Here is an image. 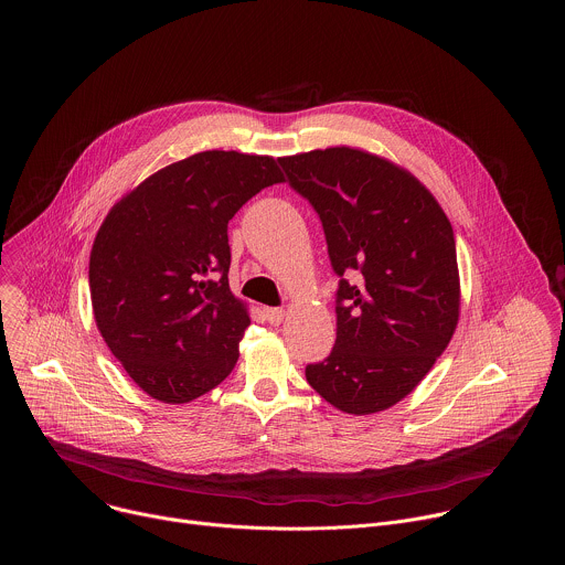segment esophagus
<instances>
[{
	"instance_id": "esophagus-1",
	"label": "esophagus",
	"mask_w": 565,
	"mask_h": 565,
	"mask_svg": "<svg viewBox=\"0 0 565 565\" xmlns=\"http://www.w3.org/2000/svg\"><path fill=\"white\" fill-rule=\"evenodd\" d=\"M265 318L271 326H278L285 320V311L282 309H265Z\"/></svg>"
}]
</instances>
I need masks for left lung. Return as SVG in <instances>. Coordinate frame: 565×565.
Returning a JSON list of instances; mask_svg holds the SVG:
<instances>
[{"instance_id":"8db88e82","label":"left lung","mask_w":565,"mask_h":565,"mask_svg":"<svg viewBox=\"0 0 565 565\" xmlns=\"http://www.w3.org/2000/svg\"><path fill=\"white\" fill-rule=\"evenodd\" d=\"M322 220L339 276L337 339L309 385L350 415L406 398L448 348L461 313L450 220L401 164L337 146L278 159Z\"/></svg>"}]
</instances>
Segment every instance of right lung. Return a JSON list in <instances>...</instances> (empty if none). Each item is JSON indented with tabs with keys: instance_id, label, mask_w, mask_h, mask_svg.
Returning a JSON list of instances; mask_svg holds the SVG:
<instances>
[{
	"instance_id": "add662e5",
	"label": "right lung",
	"mask_w": 565,
	"mask_h": 565,
	"mask_svg": "<svg viewBox=\"0 0 565 565\" xmlns=\"http://www.w3.org/2000/svg\"><path fill=\"white\" fill-rule=\"evenodd\" d=\"M282 180L271 157L198 152L148 175L104 217L88 258L93 318L150 398L191 403L233 372L249 313L228 285V222Z\"/></svg>"
}]
</instances>
